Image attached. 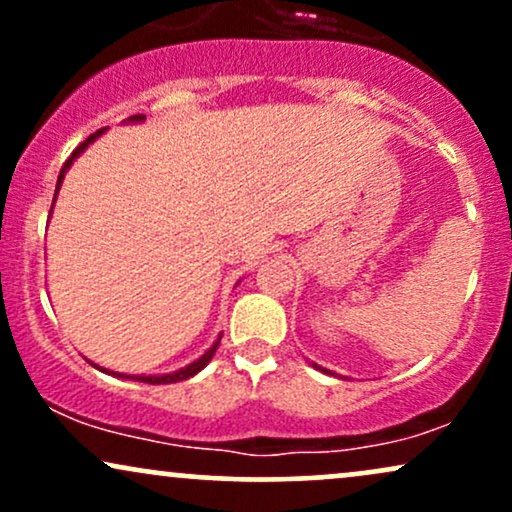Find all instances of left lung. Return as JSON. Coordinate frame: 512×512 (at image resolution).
Returning a JSON list of instances; mask_svg holds the SVG:
<instances>
[{
	"label": "left lung",
	"instance_id": "1",
	"mask_svg": "<svg viewBox=\"0 0 512 512\" xmlns=\"http://www.w3.org/2000/svg\"><path fill=\"white\" fill-rule=\"evenodd\" d=\"M313 366H315V363H313ZM317 370H325V368H320V366H315ZM325 373H330V370H325Z\"/></svg>",
	"mask_w": 512,
	"mask_h": 512
}]
</instances>
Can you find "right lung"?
<instances>
[{
	"label": "right lung",
	"instance_id": "obj_1",
	"mask_svg": "<svg viewBox=\"0 0 512 512\" xmlns=\"http://www.w3.org/2000/svg\"><path fill=\"white\" fill-rule=\"evenodd\" d=\"M146 120V115H132L129 117L127 122H144ZM105 132V129H98L96 134H91V137L86 139V142H81L79 146H76L74 149V154L67 158V163H64L62 166V170H60V178H57V190H55V199H57V192H60V187H62V180H64V173H67L69 170V166H72V163L76 161V158H79L81 154H84L86 151V146L88 144H93L96 142L98 137H101V134ZM55 199H52V207H55ZM52 211V209H50ZM219 342H221V334H219V339H216L214 344L209 346L207 351H204L202 356L197 358V361H192L190 366H185V368H180V370H175V373H163V375H125V373H113V370H105V368H101V366H96V363H93V366H96L98 370H105V373H113V375H120V378H132V380H139V383H149V385H166V383H180V380H187V378H192V375H197L199 370H202L204 366H207V363L211 361V356L216 354V349H219Z\"/></svg>",
	"mask_w": 512,
	"mask_h": 512
}]
</instances>
